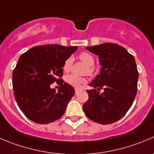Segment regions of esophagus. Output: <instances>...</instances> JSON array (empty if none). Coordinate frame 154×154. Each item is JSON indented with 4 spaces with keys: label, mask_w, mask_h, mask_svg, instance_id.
Returning <instances> with one entry per match:
<instances>
[{
    "label": "esophagus",
    "mask_w": 154,
    "mask_h": 154,
    "mask_svg": "<svg viewBox=\"0 0 154 154\" xmlns=\"http://www.w3.org/2000/svg\"><path fill=\"white\" fill-rule=\"evenodd\" d=\"M79 91H80V89H75V93L77 94V92H79Z\"/></svg>",
    "instance_id": "1"
}]
</instances>
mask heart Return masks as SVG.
I'll return each mask as SVG.
<instances>
[{"label":"heart","mask_w":154,"mask_h":154,"mask_svg":"<svg viewBox=\"0 0 154 154\" xmlns=\"http://www.w3.org/2000/svg\"><path fill=\"white\" fill-rule=\"evenodd\" d=\"M79 59L84 62L85 64L88 65V68L86 70L89 74H92L94 72V64H95V59H94L93 56L90 53H87V52H83V53H80L78 56ZM73 59L71 57L65 59L63 65H62V69L65 72H68L70 71L72 65ZM65 82L70 86H73V87L78 88L81 86V84L85 83L86 82V80L84 77H80L77 76L73 75V74H70V75L66 76L65 77Z\"/></svg>","instance_id":"1"}]
</instances>
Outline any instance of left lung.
Segmentation results:
<instances>
[{
  "mask_svg": "<svg viewBox=\"0 0 154 154\" xmlns=\"http://www.w3.org/2000/svg\"><path fill=\"white\" fill-rule=\"evenodd\" d=\"M86 50L98 56L100 74L89 83V98L83 104L86 117L101 124L117 121L132 106L138 89V72L135 58L117 44L107 43ZM101 88L104 92H98Z\"/></svg>",
  "mask_w": 154,
  "mask_h": 154,
  "instance_id": "8db88e82",
  "label": "left lung"
}]
</instances>
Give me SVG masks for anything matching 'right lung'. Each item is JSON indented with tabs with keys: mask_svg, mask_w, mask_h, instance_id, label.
<instances>
[{
	"mask_svg": "<svg viewBox=\"0 0 154 154\" xmlns=\"http://www.w3.org/2000/svg\"><path fill=\"white\" fill-rule=\"evenodd\" d=\"M77 49L48 44L21 55L13 71V88L18 106L29 120L47 124L64 114L75 91L62 79V65ZM54 82L60 85L58 92L50 88Z\"/></svg>",
	"mask_w": 154,
	"mask_h": 154,
	"instance_id": "add662e5",
	"label": "right lung"
}]
</instances>
